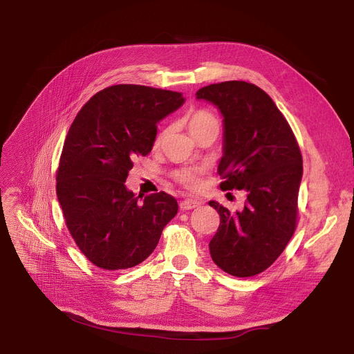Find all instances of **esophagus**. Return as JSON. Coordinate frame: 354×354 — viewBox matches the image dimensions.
<instances>
[{
  "mask_svg": "<svg viewBox=\"0 0 354 354\" xmlns=\"http://www.w3.org/2000/svg\"><path fill=\"white\" fill-rule=\"evenodd\" d=\"M199 205H201V202L196 201V199H183L179 203V208H180V211H189V209H194Z\"/></svg>",
  "mask_w": 354,
  "mask_h": 354,
  "instance_id": "1",
  "label": "esophagus"
}]
</instances>
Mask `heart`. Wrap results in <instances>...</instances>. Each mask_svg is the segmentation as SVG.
<instances>
[{"label": "heart", "instance_id": "1", "mask_svg": "<svg viewBox=\"0 0 354 354\" xmlns=\"http://www.w3.org/2000/svg\"><path fill=\"white\" fill-rule=\"evenodd\" d=\"M187 124L192 136L198 135L199 132H202V130L209 129V127L219 129V122L216 116L205 109H199V110H195L194 113H191L187 120ZM160 139H162V133L158 135L156 143H159ZM203 172H205V169H203L202 166H185V167H179V169L174 172V179L187 189H196L199 188Z\"/></svg>", "mask_w": 354, "mask_h": 354}]
</instances>
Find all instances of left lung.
I'll list each match as a JSON object with an SVG mask.
<instances>
[{
    "label": "left lung",
    "mask_w": 354,
    "mask_h": 354,
    "mask_svg": "<svg viewBox=\"0 0 354 354\" xmlns=\"http://www.w3.org/2000/svg\"><path fill=\"white\" fill-rule=\"evenodd\" d=\"M196 99L214 103L224 116L221 189L247 192L241 212L209 202L219 214L211 257L234 277H252L272 266L297 228L300 146L272 99L252 83L209 84L196 91Z\"/></svg>",
    "instance_id": "8db88e82"
}]
</instances>
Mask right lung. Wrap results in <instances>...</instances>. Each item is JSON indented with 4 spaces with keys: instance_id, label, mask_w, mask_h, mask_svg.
Instances as JSON below:
<instances>
[{
    "instance_id": "1",
    "label": "right lung",
    "mask_w": 354,
    "mask_h": 354,
    "mask_svg": "<svg viewBox=\"0 0 354 354\" xmlns=\"http://www.w3.org/2000/svg\"><path fill=\"white\" fill-rule=\"evenodd\" d=\"M182 103L179 91L116 84L96 93L71 123L55 191L74 243L96 267L140 264L176 215L172 195L160 191L139 202L124 182L135 158L152 151L158 122Z\"/></svg>"
}]
</instances>
